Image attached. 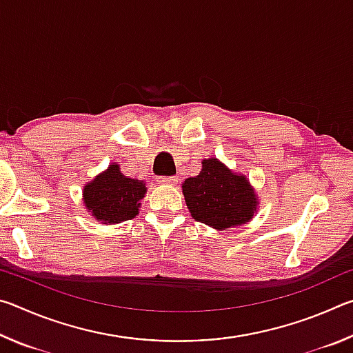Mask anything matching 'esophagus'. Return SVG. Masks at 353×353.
I'll return each mask as SVG.
<instances>
[{
    "label": "esophagus",
    "instance_id": "obj_1",
    "mask_svg": "<svg viewBox=\"0 0 353 353\" xmlns=\"http://www.w3.org/2000/svg\"><path fill=\"white\" fill-rule=\"evenodd\" d=\"M157 182L163 183V185H174L177 182V177L176 176H159Z\"/></svg>",
    "mask_w": 353,
    "mask_h": 353
}]
</instances>
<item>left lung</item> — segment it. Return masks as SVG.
I'll list each match as a JSON object with an SVG mask.
<instances>
[{
  "instance_id": "8db88e82",
  "label": "left lung",
  "mask_w": 353,
  "mask_h": 353,
  "mask_svg": "<svg viewBox=\"0 0 353 353\" xmlns=\"http://www.w3.org/2000/svg\"><path fill=\"white\" fill-rule=\"evenodd\" d=\"M187 207L196 221L229 229L252 219L256 199L244 176H236L216 159L202 162V171L182 185Z\"/></svg>"
}]
</instances>
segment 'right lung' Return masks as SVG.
<instances>
[{
    "instance_id": "obj_1",
    "label": "right lung",
    "mask_w": 353,
    "mask_h": 353,
    "mask_svg": "<svg viewBox=\"0 0 353 353\" xmlns=\"http://www.w3.org/2000/svg\"><path fill=\"white\" fill-rule=\"evenodd\" d=\"M145 193V183L124 176L118 165H110L109 170L85 185L83 202L98 221L117 224L139 214Z\"/></svg>"
}]
</instances>
